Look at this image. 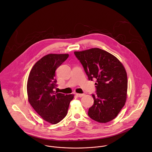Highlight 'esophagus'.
I'll return each instance as SVG.
<instances>
[{"instance_id":"34e87169","label":"esophagus","mask_w":152,"mask_h":152,"mask_svg":"<svg viewBox=\"0 0 152 152\" xmlns=\"http://www.w3.org/2000/svg\"><path fill=\"white\" fill-rule=\"evenodd\" d=\"M75 95L78 97H83L84 96V94H79V93H76Z\"/></svg>"}]
</instances>
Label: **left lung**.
I'll return each mask as SVG.
<instances>
[{
	"label": "left lung",
	"instance_id": "obj_1",
	"mask_svg": "<svg viewBox=\"0 0 152 152\" xmlns=\"http://www.w3.org/2000/svg\"><path fill=\"white\" fill-rule=\"evenodd\" d=\"M74 54L83 66L88 80H96L94 104L88 112L93 120L102 123L115 118L127 99V77L121 62L110 53L95 48Z\"/></svg>",
	"mask_w": 152,
	"mask_h": 152
}]
</instances>
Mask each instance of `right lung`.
Returning a JSON list of instances; mask_svg holds the SVG:
<instances>
[{
	"instance_id": "obj_1",
	"label": "right lung",
	"mask_w": 152,
	"mask_h": 152,
	"mask_svg": "<svg viewBox=\"0 0 152 152\" xmlns=\"http://www.w3.org/2000/svg\"><path fill=\"white\" fill-rule=\"evenodd\" d=\"M68 54L50 53L42 57L32 67L28 80V101L35 111L51 124L61 121L67 114L73 94L55 92L56 69L68 58Z\"/></svg>"
}]
</instances>
